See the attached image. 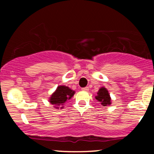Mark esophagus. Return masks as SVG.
<instances>
[{"mask_svg":"<svg viewBox=\"0 0 154 154\" xmlns=\"http://www.w3.org/2000/svg\"><path fill=\"white\" fill-rule=\"evenodd\" d=\"M82 91H89V88L88 87H85V88H82Z\"/></svg>","mask_w":154,"mask_h":154,"instance_id":"34e87169","label":"esophagus"}]
</instances>
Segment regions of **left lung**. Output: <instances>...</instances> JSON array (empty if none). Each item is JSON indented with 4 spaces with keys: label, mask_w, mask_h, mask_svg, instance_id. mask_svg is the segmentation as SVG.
Returning a JSON list of instances; mask_svg holds the SVG:
<instances>
[{
    "label": "left lung",
    "mask_w": 154,
    "mask_h": 154,
    "mask_svg": "<svg viewBox=\"0 0 154 154\" xmlns=\"http://www.w3.org/2000/svg\"><path fill=\"white\" fill-rule=\"evenodd\" d=\"M96 96H95V99L100 102L103 106H109L111 103V97L109 95V92H108L107 89L106 88L102 87L99 89V91L97 93Z\"/></svg>",
    "instance_id": "obj_1"
}]
</instances>
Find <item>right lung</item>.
Here are the masks:
<instances>
[{
  "label": "right lung",
  "mask_w": 154,
  "mask_h": 154,
  "mask_svg": "<svg viewBox=\"0 0 154 154\" xmlns=\"http://www.w3.org/2000/svg\"><path fill=\"white\" fill-rule=\"evenodd\" d=\"M75 92L64 85L58 86L56 91L51 95L49 102L56 109H62L63 106L75 95Z\"/></svg>",
  "instance_id": "right-lung-1"
}]
</instances>
